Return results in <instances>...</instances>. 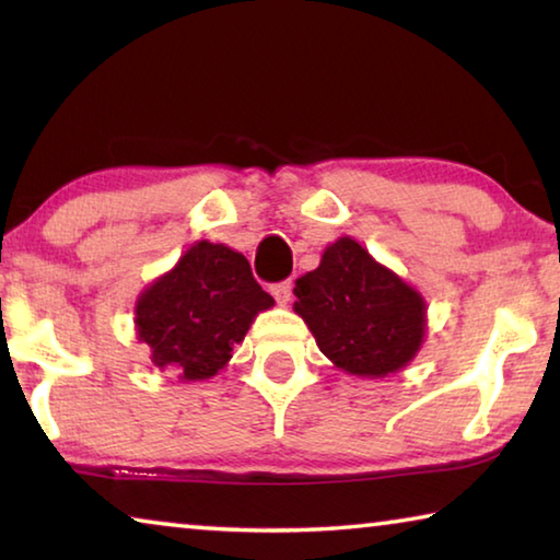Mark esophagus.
I'll use <instances>...</instances> for the list:
<instances>
[{
	"mask_svg": "<svg viewBox=\"0 0 560 560\" xmlns=\"http://www.w3.org/2000/svg\"><path fill=\"white\" fill-rule=\"evenodd\" d=\"M291 291H293L291 281H281V283H273V287H271L273 299H277L281 306H287V303L291 301Z\"/></svg>",
	"mask_w": 560,
	"mask_h": 560,
	"instance_id": "34e87169",
	"label": "esophagus"
}]
</instances>
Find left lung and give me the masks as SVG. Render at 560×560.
<instances>
[{
    "instance_id": "8db88e82",
    "label": "left lung",
    "mask_w": 560,
    "mask_h": 560,
    "mask_svg": "<svg viewBox=\"0 0 560 560\" xmlns=\"http://www.w3.org/2000/svg\"><path fill=\"white\" fill-rule=\"evenodd\" d=\"M293 311L330 363L358 377L402 371L422 346L428 306L420 291L377 264L350 236L328 244L318 269L296 279Z\"/></svg>"
}]
</instances>
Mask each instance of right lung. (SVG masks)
<instances>
[{
	"instance_id": "add662e5",
	"label": "right lung",
	"mask_w": 560,
	"mask_h": 560,
	"mask_svg": "<svg viewBox=\"0 0 560 560\" xmlns=\"http://www.w3.org/2000/svg\"><path fill=\"white\" fill-rule=\"evenodd\" d=\"M271 306L244 254L202 240L140 293L136 328L160 371L207 381L230 363L259 311Z\"/></svg>"
}]
</instances>
